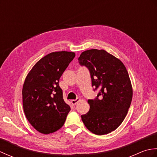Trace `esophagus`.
<instances>
[{"instance_id": "34e87169", "label": "esophagus", "mask_w": 157, "mask_h": 157, "mask_svg": "<svg viewBox=\"0 0 157 157\" xmlns=\"http://www.w3.org/2000/svg\"><path fill=\"white\" fill-rule=\"evenodd\" d=\"M79 101V98H77L76 100H71V103H72L73 105H75Z\"/></svg>"}]
</instances>
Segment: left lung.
Segmentation results:
<instances>
[{"label":"left lung","mask_w":157,"mask_h":157,"mask_svg":"<svg viewBox=\"0 0 157 157\" xmlns=\"http://www.w3.org/2000/svg\"><path fill=\"white\" fill-rule=\"evenodd\" d=\"M78 60L90 72L92 87L101 89L97 98L88 101L90 110L82 120L93 134H107L121 124L131 105L133 90L128 72L121 60L102 49L85 51Z\"/></svg>","instance_id":"1"}]
</instances>
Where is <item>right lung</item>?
Masks as SVG:
<instances>
[{"label":"right lung","mask_w":157,"mask_h":157,"mask_svg":"<svg viewBox=\"0 0 157 157\" xmlns=\"http://www.w3.org/2000/svg\"><path fill=\"white\" fill-rule=\"evenodd\" d=\"M75 56V52L68 51L50 53L36 63L25 79L23 111L30 124L42 134L61 128L71 110L63 100L59 82Z\"/></svg>","instance_id":"right-lung-1"}]
</instances>
